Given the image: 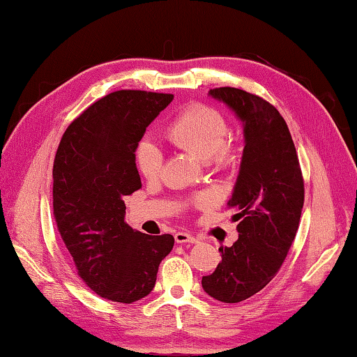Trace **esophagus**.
<instances>
[{
	"mask_svg": "<svg viewBox=\"0 0 357 357\" xmlns=\"http://www.w3.org/2000/svg\"><path fill=\"white\" fill-rule=\"evenodd\" d=\"M174 241H176L178 244H193V243H198V239L195 236H192L189 233H183L179 231L174 234Z\"/></svg>",
	"mask_w": 357,
	"mask_h": 357,
	"instance_id": "34e87169",
	"label": "esophagus"
}]
</instances>
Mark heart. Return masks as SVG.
<instances>
[{"mask_svg":"<svg viewBox=\"0 0 357 357\" xmlns=\"http://www.w3.org/2000/svg\"><path fill=\"white\" fill-rule=\"evenodd\" d=\"M167 137L174 146L187 151L200 160H211L217 165L229 162V148L225 144L228 126L219 112L204 105L184 108L167 129ZM162 153L153 142L143 140L135 151V164L146 179L159 176Z\"/></svg>","mask_w":357,"mask_h":357,"instance_id":"obj_1","label":"heart"}]
</instances>
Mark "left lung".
Returning a JSON list of instances; mask_svg holds the SVG:
<instances>
[{"instance_id": "1", "label": "left lung", "mask_w": 357, "mask_h": 357, "mask_svg": "<svg viewBox=\"0 0 357 357\" xmlns=\"http://www.w3.org/2000/svg\"><path fill=\"white\" fill-rule=\"evenodd\" d=\"M243 123L244 151L228 208L239 238L220 247L222 261L202 279L211 298L225 304L249 299L279 273L298 231L304 181L291 134L274 105L238 88L208 93Z\"/></svg>"}]
</instances>
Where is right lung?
<instances>
[{
  "instance_id": "add662e5",
  "label": "right lung",
  "mask_w": 357,
  "mask_h": 357,
  "mask_svg": "<svg viewBox=\"0 0 357 357\" xmlns=\"http://www.w3.org/2000/svg\"><path fill=\"white\" fill-rule=\"evenodd\" d=\"M172 94L123 89L88 107L59 142L53 214L78 275L94 293L123 304L143 299L172 234L151 236L126 223L124 197L142 187L135 151Z\"/></svg>"
}]
</instances>
